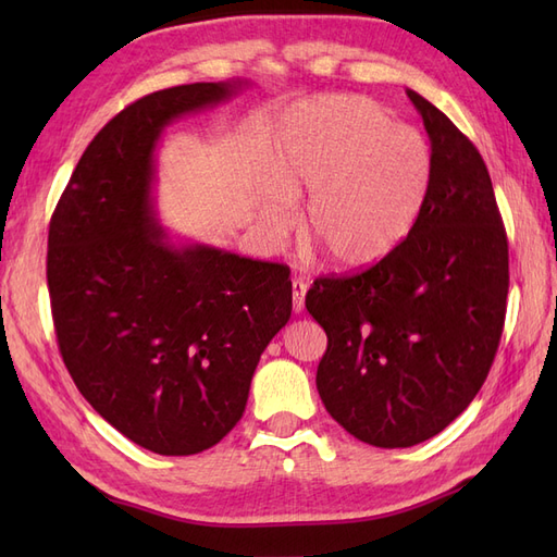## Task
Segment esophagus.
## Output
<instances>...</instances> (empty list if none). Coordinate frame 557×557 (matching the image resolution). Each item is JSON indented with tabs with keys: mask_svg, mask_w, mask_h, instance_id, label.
<instances>
[{
	"mask_svg": "<svg viewBox=\"0 0 557 557\" xmlns=\"http://www.w3.org/2000/svg\"><path fill=\"white\" fill-rule=\"evenodd\" d=\"M309 290V283L305 278H295L293 281V311L301 313L305 311V297Z\"/></svg>",
	"mask_w": 557,
	"mask_h": 557,
	"instance_id": "obj_1",
	"label": "esophagus"
}]
</instances>
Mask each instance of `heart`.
I'll return each instance as SVG.
<instances>
[{
	"label": "heart",
	"mask_w": 557,
	"mask_h": 557,
	"mask_svg": "<svg viewBox=\"0 0 557 557\" xmlns=\"http://www.w3.org/2000/svg\"><path fill=\"white\" fill-rule=\"evenodd\" d=\"M283 178L264 185L258 221L283 239L297 221V195H311L307 234L348 272L369 269L411 237L434 181L423 132L399 125L374 99H301L278 117Z\"/></svg>",
	"instance_id": "obj_1"
}]
</instances>
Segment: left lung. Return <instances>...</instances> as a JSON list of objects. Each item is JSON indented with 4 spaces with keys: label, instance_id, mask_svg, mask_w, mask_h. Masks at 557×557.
<instances>
[{
    "label": "left lung",
    "instance_id": "left-lung-1",
    "mask_svg": "<svg viewBox=\"0 0 557 557\" xmlns=\"http://www.w3.org/2000/svg\"><path fill=\"white\" fill-rule=\"evenodd\" d=\"M434 156L428 205L391 258L315 278L307 311L327 334L315 387L356 440L409 448L458 418L491 372L507 313L509 246L487 166L465 134L407 90Z\"/></svg>",
    "mask_w": 557,
    "mask_h": 557
}]
</instances>
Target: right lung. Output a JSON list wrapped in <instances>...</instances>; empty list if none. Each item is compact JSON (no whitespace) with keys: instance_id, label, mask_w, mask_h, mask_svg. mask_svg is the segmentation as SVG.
Returning <instances> with one entry per match:
<instances>
[{"instance_id":"add662e5","label":"right lung","mask_w":557,"mask_h":557,"mask_svg":"<svg viewBox=\"0 0 557 557\" xmlns=\"http://www.w3.org/2000/svg\"><path fill=\"white\" fill-rule=\"evenodd\" d=\"M244 78L141 97L81 156L48 230L62 360L90 407L158 455H195L239 423L260 356L293 311L290 269L174 239L156 209L158 144Z\"/></svg>"}]
</instances>
